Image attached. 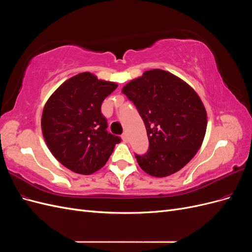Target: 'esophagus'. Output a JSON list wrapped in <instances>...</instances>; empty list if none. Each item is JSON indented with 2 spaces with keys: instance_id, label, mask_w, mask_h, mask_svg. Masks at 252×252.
Listing matches in <instances>:
<instances>
[{
  "instance_id": "1",
  "label": "esophagus",
  "mask_w": 252,
  "mask_h": 252,
  "mask_svg": "<svg viewBox=\"0 0 252 252\" xmlns=\"http://www.w3.org/2000/svg\"><path fill=\"white\" fill-rule=\"evenodd\" d=\"M122 140H123L125 143H127L128 142V134L127 133L122 134Z\"/></svg>"
}]
</instances>
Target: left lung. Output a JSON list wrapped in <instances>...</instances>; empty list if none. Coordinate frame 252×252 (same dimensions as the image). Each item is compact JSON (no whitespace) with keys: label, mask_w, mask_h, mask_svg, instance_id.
<instances>
[{"label":"left lung","mask_w":252,"mask_h":252,"mask_svg":"<svg viewBox=\"0 0 252 252\" xmlns=\"http://www.w3.org/2000/svg\"><path fill=\"white\" fill-rule=\"evenodd\" d=\"M122 93L138 109L146 127L149 148L135 155L141 168L164 178L182 169L203 143L207 113L187 83L162 69L145 71Z\"/></svg>","instance_id":"left-lung-1"}]
</instances>
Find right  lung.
I'll return each instance as SVG.
<instances>
[{
	"instance_id": "1",
	"label": "right lung",
	"mask_w": 252,
	"mask_h": 252,
	"mask_svg": "<svg viewBox=\"0 0 252 252\" xmlns=\"http://www.w3.org/2000/svg\"><path fill=\"white\" fill-rule=\"evenodd\" d=\"M118 85L90 72L64 82L48 98L42 131L49 150L66 168L91 174L108 161L121 138L107 131L101 106Z\"/></svg>"
}]
</instances>
